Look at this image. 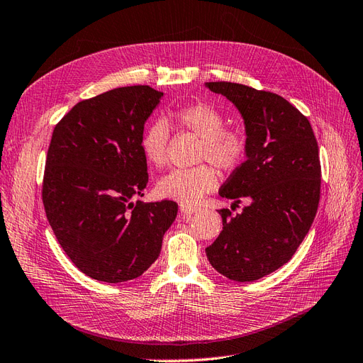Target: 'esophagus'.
<instances>
[{"label":"esophagus","instance_id":"1","mask_svg":"<svg viewBox=\"0 0 363 363\" xmlns=\"http://www.w3.org/2000/svg\"><path fill=\"white\" fill-rule=\"evenodd\" d=\"M179 211H181V216H191L194 213L199 211L197 206H193V205H179Z\"/></svg>","mask_w":363,"mask_h":363}]
</instances>
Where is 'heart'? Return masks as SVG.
Here are the masks:
<instances>
[{"mask_svg": "<svg viewBox=\"0 0 363 363\" xmlns=\"http://www.w3.org/2000/svg\"><path fill=\"white\" fill-rule=\"evenodd\" d=\"M169 119L184 131L201 137L199 161H209L223 172L237 170L247 154V137L237 128H225V118L214 105L191 102L170 113ZM169 128L164 122L149 123L140 140L149 164L162 167L167 161ZM218 184V172L212 164H199L191 169H174L158 181V194L182 205L197 203Z\"/></svg>", "mask_w": 363, "mask_h": 363, "instance_id": "heart-1", "label": "heart"}]
</instances>
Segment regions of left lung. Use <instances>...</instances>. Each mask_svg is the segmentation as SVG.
<instances>
[{
  "label": "left lung",
  "mask_w": 363,
  "mask_h": 363,
  "mask_svg": "<svg viewBox=\"0 0 363 363\" xmlns=\"http://www.w3.org/2000/svg\"><path fill=\"white\" fill-rule=\"evenodd\" d=\"M205 86L235 105L247 135V160L218 194L233 205L250 202L237 216L220 209L223 230L205 252L220 274L253 282L286 264L312 226L321 189L318 143L306 116L276 93L226 81Z\"/></svg>",
  "instance_id": "obj_1"
}]
</instances>
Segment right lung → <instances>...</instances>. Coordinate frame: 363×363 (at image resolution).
<instances>
[{"mask_svg":"<svg viewBox=\"0 0 363 363\" xmlns=\"http://www.w3.org/2000/svg\"><path fill=\"white\" fill-rule=\"evenodd\" d=\"M161 96L149 86L113 89L78 102L54 128L45 213L69 259L101 282L142 276L178 214L172 201L133 202L147 184L140 140Z\"/></svg>","mask_w":363,"mask_h":363,"instance_id":"right-lung-1","label":"right lung"}]
</instances>
